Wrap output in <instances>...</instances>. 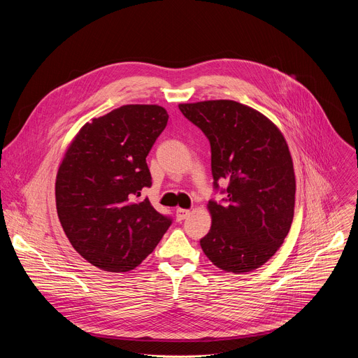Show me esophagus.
Wrapping results in <instances>:
<instances>
[{
	"mask_svg": "<svg viewBox=\"0 0 358 358\" xmlns=\"http://www.w3.org/2000/svg\"><path fill=\"white\" fill-rule=\"evenodd\" d=\"M189 214H191L189 210H184V208H177V210H176V217H177L178 221H182V220L188 218Z\"/></svg>",
	"mask_w": 358,
	"mask_h": 358,
	"instance_id": "34e87169",
	"label": "esophagus"
}]
</instances>
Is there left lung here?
Instances as JSON below:
<instances>
[{"instance_id":"8db88e82","label":"left lung","mask_w":358,"mask_h":358,"mask_svg":"<svg viewBox=\"0 0 358 358\" xmlns=\"http://www.w3.org/2000/svg\"><path fill=\"white\" fill-rule=\"evenodd\" d=\"M211 144L214 185L229 182L222 203L208 202L211 229L199 241L221 271L249 273L266 264L289 234L296 180L287 143L261 112L235 100L180 103Z\"/></svg>"}]
</instances>
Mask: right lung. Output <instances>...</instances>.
I'll return each instance as SVG.
<instances>
[{
    "mask_svg": "<svg viewBox=\"0 0 358 358\" xmlns=\"http://www.w3.org/2000/svg\"><path fill=\"white\" fill-rule=\"evenodd\" d=\"M159 105H124L85 123L55 182L57 211L75 250L106 272H129L155 250L171 220L138 199L151 187L145 157L166 129Z\"/></svg>",
    "mask_w": 358,
    "mask_h": 358,
    "instance_id": "obj_1",
    "label": "right lung"
}]
</instances>
